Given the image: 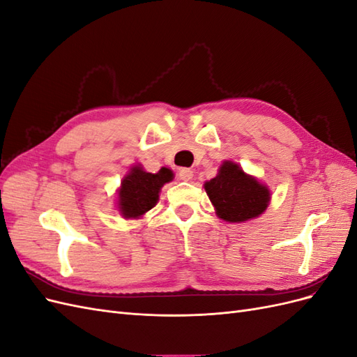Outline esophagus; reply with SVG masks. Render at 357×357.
<instances>
[{
  "label": "esophagus",
  "instance_id": "1",
  "mask_svg": "<svg viewBox=\"0 0 357 357\" xmlns=\"http://www.w3.org/2000/svg\"><path fill=\"white\" fill-rule=\"evenodd\" d=\"M178 178L183 181H189L193 178V171L190 168H181L178 171Z\"/></svg>",
  "mask_w": 357,
  "mask_h": 357
}]
</instances>
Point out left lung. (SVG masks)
Masks as SVG:
<instances>
[{
  "label": "left lung",
  "mask_w": 357,
  "mask_h": 357,
  "mask_svg": "<svg viewBox=\"0 0 357 357\" xmlns=\"http://www.w3.org/2000/svg\"><path fill=\"white\" fill-rule=\"evenodd\" d=\"M215 215L228 223H243L264 214L271 190L234 160H223L218 176L204 183Z\"/></svg>",
  "instance_id": "1"
}]
</instances>
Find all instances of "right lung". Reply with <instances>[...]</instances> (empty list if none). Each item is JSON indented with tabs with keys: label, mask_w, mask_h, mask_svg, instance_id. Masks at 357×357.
I'll return each instance as SVG.
<instances>
[{
	"label": "right lung",
	"mask_w": 357,
	"mask_h": 357,
	"mask_svg": "<svg viewBox=\"0 0 357 357\" xmlns=\"http://www.w3.org/2000/svg\"><path fill=\"white\" fill-rule=\"evenodd\" d=\"M174 178V172L162 167L158 172H147L135 164L125 174L117 189V211L123 219H142L159 201L160 189Z\"/></svg>",
	"instance_id": "1"
}]
</instances>
